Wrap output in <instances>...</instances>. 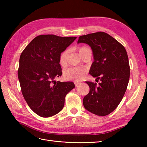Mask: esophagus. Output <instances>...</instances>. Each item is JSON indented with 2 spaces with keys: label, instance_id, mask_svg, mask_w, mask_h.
<instances>
[{
  "label": "esophagus",
  "instance_id": "obj_1",
  "mask_svg": "<svg viewBox=\"0 0 147 147\" xmlns=\"http://www.w3.org/2000/svg\"><path fill=\"white\" fill-rule=\"evenodd\" d=\"M74 85H75L76 86H77L80 84V82H74Z\"/></svg>",
  "mask_w": 147,
  "mask_h": 147
}]
</instances>
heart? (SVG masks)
Masks as SVG:
<instances>
[{"label":"heart","mask_w":147,"mask_h":147,"mask_svg":"<svg viewBox=\"0 0 147 147\" xmlns=\"http://www.w3.org/2000/svg\"><path fill=\"white\" fill-rule=\"evenodd\" d=\"M89 49L86 47H82L78 49L80 54ZM68 56V51H65L62 53L59 58V64L61 67H65L67 65V59ZM86 74V70L85 68L79 67H72L65 69L63 72V78L66 81H73V82H80Z\"/></svg>","instance_id":"heart-1"}]
</instances>
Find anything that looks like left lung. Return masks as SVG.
Instances as JSON below:
<instances>
[{"label":"left lung","mask_w":147,"mask_h":147,"mask_svg":"<svg viewBox=\"0 0 147 147\" xmlns=\"http://www.w3.org/2000/svg\"><path fill=\"white\" fill-rule=\"evenodd\" d=\"M91 47L94 61L89 73L96 83L86 82L90 92L83 98L87 111L99 116L114 111L123 99L128 85L130 68L128 57L123 45L105 32L80 36L78 43Z\"/></svg>","instance_id":"obj_1"}]
</instances>
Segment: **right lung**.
Returning a JSON list of instances; mask_svg holds the SVG:
<instances>
[{"label": "right lung", "instance_id": "1", "mask_svg": "<svg viewBox=\"0 0 147 147\" xmlns=\"http://www.w3.org/2000/svg\"><path fill=\"white\" fill-rule=\"evenodd\" d=\"M76 37L42 35L35 37L20 58L18 76L24 98L32 110L43 117L59 113L73 82H55L62 74L61 54Z\"/></svg>", "mask_w": 147, "mask_h": 147}]
</instances>
